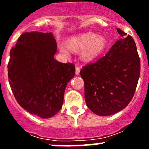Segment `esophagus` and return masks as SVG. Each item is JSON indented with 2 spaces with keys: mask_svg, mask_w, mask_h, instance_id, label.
<instances>
[{
  "mask_svg": "<svg viewBox=\"0 0 149 149\" xmlns=\"http://www.w3.org/2000/svg\"><path fill=\"white\" fill-rule=\"evenodd\" d=\"M80 73V66H76V74L79 75Z\"/></svg>",
  "mask_w": 149,
  "mask_h": 149,
  "instance_id": "1",
  "label": "esophagus"
}]
</instances>
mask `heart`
<instances>
[{
    "label": "heart",
    "instance_id": "b5f03b06",
    "mask_svg": "<svg viewBox=\"0 0 149 149\" xmlns=\"http://www.w3.org/2000/svg\"><path fill=\"white\" fill-rule=\"evenodd\" d=\"M107 46V41L104 36L97 35L93 32H86L70 37L68 40V48L61 46L60 50L65 56L68 57L69 49L74 52L82 49L81 58L85 61H90L101 55Z\"/></svg>",
    "mask_w": 149,
    "mask_h": 149
}]
</instances>
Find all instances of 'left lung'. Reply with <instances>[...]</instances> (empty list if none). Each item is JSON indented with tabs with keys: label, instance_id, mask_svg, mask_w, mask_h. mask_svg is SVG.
Returning a JSON list of instances; mask_svg holds the SVG:
<instances>
[{
	"label": "left lung",
	"instance_id": "left-lung-1",
	"mask_svg": "<svg viewBox=\"0 0 149 149\" xmlns=\"http://www.w3.org/2000/svg\"><path fill=\"white\" fill-rule=\"evenodd\" d=\"M117 30L120 38L105 56L86 64L80 71L87 107L100 116L113 115L127 106L141 72L134 40L120 29Z\"/></svg>",
	"mask_w": 149,
	"mask_h": 149
}]
</instances>
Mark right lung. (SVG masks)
<instances>
[{
  "label": "right lung",
  "mask_w": 149,
  "mask_h": 149,
  "mask_svg": "<svg viewBox=\"0 0 149 149\" xmlns=\"http://www.w3.org/2000/svg\"><path fill=\"white\" fill-rule=\"evenodd\" d=\"M57 43L51 32L24 33L10 52L8 76L19 104L40 118L54 116L62 108L75 65L54 58Z\"/></svg>",
  "instance_id": "add662e5"
}]
</instances>
